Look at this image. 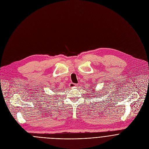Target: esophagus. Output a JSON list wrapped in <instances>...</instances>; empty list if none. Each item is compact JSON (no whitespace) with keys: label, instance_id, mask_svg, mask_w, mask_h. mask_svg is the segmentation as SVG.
<instances>
[{"label":"esophagus","instance_id":"obj_1","mask_svg":"<svg viewBox=\"0 0 149 149\" xmlns=\"http://www.w3.org/2000/svg\"><path fill=\"white\" fill-rule=\"evenodd\" d=\"M77 86V85L76 84H74V83H72V82L70 83V87L71 88H74V87H75Z\"/></svg>","mask_w":149,"mask_h":149}]
</instances>
